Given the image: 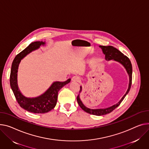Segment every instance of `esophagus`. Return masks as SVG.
Instances as JSON below:
<instances>
[{
  "label": "esophagus",
  "instance_id": "obj_1",
  "mask_svg": "<svg viewBox=\"0 0 149 149\" xmlns=\"http://www.w3.org/2000/svg\"><path fill=\"white\" fill-rule=\"evenodd\" d=\"M72 81L74 82H80L81 81V79L78 76H74L72 78Z\"/></svg>",
  "mask_w": 149,
  "mask_h": 149
}]
</instances>
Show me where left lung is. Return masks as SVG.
<instances>
[{
	"label": "left lung",
	"instance_id": "8db88e82",
	"mask_svg": "<svg viewBox=\"0 0 149 149\" xmlns=\"http://www.w3.org/2000/svg\"><path fill=\"white\" fill-rule=\"evenodd\" d=\"M100 47H101L102 49L103 53L105 54L106 61H110V60L115 61L116 62H119L125 67L129 75V77H130V83H129L128 88L126 93L122 97V98L121 99L119 102L110 107H108L107 108H102V109H91L86 107L83 104L80 97V93L82 91V87L80 86V91L77 97V100L78 105H80V107L82 108V110L86 111V113L93 114V115H96V116H102L108 113H110L121 104V102L124 100V98L125 97L126 95L130 91V88L132 84V64L130 60V58H129L127 56H125L122 52H120L119 50H118V49H117V48H114L113 46L100 45Z\"/></svg>",
	"mask_w": 149,
	"mask_h": 149
}]
</instances>
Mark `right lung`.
I'll use <instances>...</instances> for the list:
<instances>
[{
  "label": "right lung",
  "mask_w": 149,
  "mask_h": 149,
  "mask_svg": "<svg viewBox=\"0 0 149 149\" xmlns=\"http://www.w3.org/2000/svg\"><path fill=\"white\" fill-rule=\"evenodd\" d=\"M44 44L45 42L42 41L32 42L24 50L18 54L13 62L10 74V86L17 102L25 110L33 113L42 114L51 111L56 105L58 92L71 81L69 78L64 82H54L44 93L36 97H27L19 91L17 84V72L19 62L26 55Z\"/></svg>",
  "instance_id": "add662e5"
}]
</instances>
